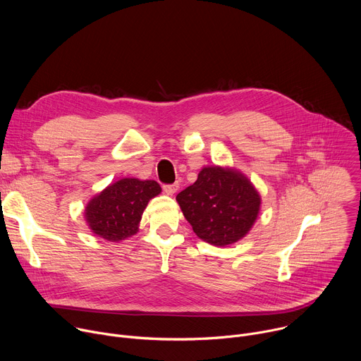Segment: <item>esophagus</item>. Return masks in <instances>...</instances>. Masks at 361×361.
Returning <instances> with one entry per match:
<instances>
[{"label":"esophagus","mask_w":361,"mask_h":361,"mask_svg":"<svg viewBox=\"0 0 361 361\" xmlns=\"http://www.w3.org/2000/svg\"><path fill=\"white\" fill-rule=\"evenodd\" d=\"M178 183H174V184H166V185H163V190H164V192L166 194H169V195H173L174 192H177V190H178Z\"/></svg>","instance_id":"34e87169"}]
</instances>
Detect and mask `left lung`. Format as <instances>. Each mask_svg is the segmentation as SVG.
Listing matches in <instances>:
<instances>
[{"mask_svg": "<svg viewBox=\"0 0 361 361\" xmlns=\"http://www.w3.org/2000/svg\"><path fill=\"white\" fill-rule=\"evenodd\" d=\"M176 198L194 233L217 247L245 237L262 205L259 191L243 173L219 166L204 167Z\"/></svg>", "mask_w": 361, "mask_h": 361, "instance_id": "left-lung-1", "label": "left lung"}]
</instances>
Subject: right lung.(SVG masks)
I'll list each match as a JSON object with an SVG mask.
<instances>
[{
	"label": "right lung",
	"mask_w": 361,
	"mask_h": 361,
	"mask_svg": "<svg viewBox=\"0 0 361 361\" xmlns=\"http://www.w3.org/2000/svg\"><path fill=\"white\" fill-rule=\"evenodd\" d=\"M161 192L154 180L121 178L94 195L84 217L90 230L107 241H121L138 231L142 212Z\"/></svg>",
	"instance_id": "add662e5"
}]
</instances>
